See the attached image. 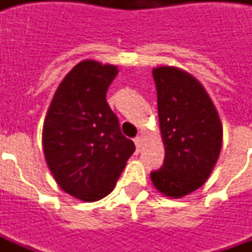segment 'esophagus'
<instances>
[{"mask_svg":"<svg viewBox=\"0 0 252 252\" xmlns=\"http://www.w3.org/2000/svg\"><path fill=\"white\" fill-rule=\"evenodd\" d=\"M133 142H135V146H136V151L137 153H140V150H142V144H143V137L136 136L135 139H133Z\"/></svg>","mask_w":252,"mask_h":252,"instance_id":"34e87169","label":"esophagus"}]
</instances>
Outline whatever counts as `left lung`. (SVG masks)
I'll use <instances>...</instances> for the list:
<instances>
[{"label":"left lung","mask_w":252,"mask_h":252,"mask_svg":"<svg viewBox=\"0 0 252 252\" xmlns=\"http://www.w3.org/2000/svg\"><path fill=\"white\" fill-rule=\"evenodd\" d=\"M153 77L164 160L151 173V181L166 197L181 198L209 178L221 150V121L211 97L191 74L160 66L154 68Z\"/></svg>","instance_id":"8db88e82"}]
</instances>
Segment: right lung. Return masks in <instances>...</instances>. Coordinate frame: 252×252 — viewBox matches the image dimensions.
<instances>
[{"label":"right lung","instance_id":"right-lung-1","mask_svg":"<svg viewBox=\"0 0 252 252\" xmlns=\"http://www.w3.org/2000/svg\"><path fill=\"white\" fill-rule=\"evenodd\" d=\"M117 67L82 61L63 78L43 126L48 169L62 190L82 201H98L115 189L135 144L121 133L106 102Z\"/></svg>","mask_w":252,"mask_h":252}]
</instances>
